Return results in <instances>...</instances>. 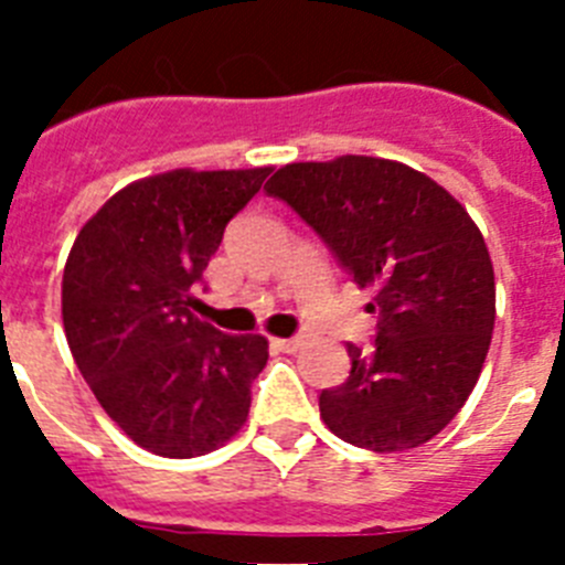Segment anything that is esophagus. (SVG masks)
<instances>
[{"mask_svg":"<svg viewBox=\"0 0 565 565\" xmlns=\"http://www.w3.org/2000/svg\"><path fill=\"white\" fill-rule=\"evenodd\" d=\"M271 344L277 348V351L282 353H294L299 348V339L291 337V339H271Z\"/></svg>","mask_w":565,"mask_h":565,"instance_id":"esophagus-1","label":"esophagus"}]
</instances>
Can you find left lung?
Returning <instances> with one entry per match:
<instances>
[{
	"label": "left lung",
	"instance_id": "8db88e82",
	"mask_svg": "<svg viewBox=\"0 0 565 565\" xmlns=\"http://www.w3.org/2000/svg\"><path fill=\"white\" fill-rule=\"evenodd\" d=\"M266 192L376 294V337L348 342L351 376L319 393L322 422L373 452L430 441L476 387L495 326L492 259L467 209L427 174L364 154L288 163Z\"/></svg>",
	"mask_w": 565,
	"mask_h": 565
}]
</instances>
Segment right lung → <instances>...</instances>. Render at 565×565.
<instances>
[{
  "label": "right lung",
  "mask_w": 565,
  "mask_h": 565,
  "mask_svg": "<svg viewBox=\"0 0 565 565\" xmlns=\"http://www.w3.org/2000/svg\"><path fill=\"white\" fill-rule=\"evenodd\" d=\"M268 172L174 169L129 183L70 248V351L107 416L154 456H203L246 424L266 337L223 333L189 306L228 221Z\"/></svg>",
  "instance_id": "obj_1"
}]
</instances>
